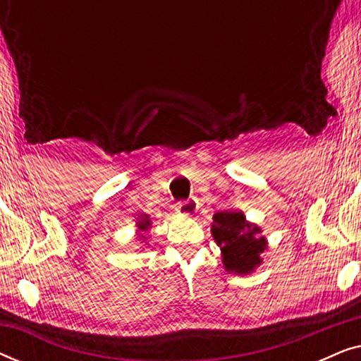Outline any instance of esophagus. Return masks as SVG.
<instances>
[{
  "label": "esophagus",
  "instance_id": "obj_1",
  "mask_svg": "<svg viewBox=\"0 0 361 361\" xmlns=\"http://www.w3.org/2000/svg\"><path fill=\"white\" fill-rule=\"evenodd\" d=\"M197 209H199V205H197V202L194 200H180L179 204H177V212L182 215H194Z\"/></svg>",
  "mask_w": 361,
  "mask_h": 361
}]
</instances>
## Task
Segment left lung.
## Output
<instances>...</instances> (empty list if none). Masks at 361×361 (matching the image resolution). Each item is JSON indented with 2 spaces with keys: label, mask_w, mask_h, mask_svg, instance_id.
<instances>
[{
  "label": "left lung",
  "mask_w": 361,
  "mask_h": 361,
  "mask_svg": "<svg viewBox=\"0 0 361 361\" xmlns=\"http://www.w3.org/2000/svg\"><path fill=\"white\" fill-rule=\"evenodd\" d=\"M212 233L221 248L226 271L246 274L261 263L259 255L266 248V240L259 236L258 226L246 224L241 212H216Z\"/></svg>",
  "instance_id": "left-lung-1"
}]
</instances>
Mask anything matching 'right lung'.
I'll list each match as a JSON object with an SVG mask.
<instances>
[{"mask_svg": "<svg viewBox=\"0 0 361 361\" xmlns=\"http://www.w3.org/2000/svg\"><path fill=\"white\" fill-rule=\"evenodd\" d=\"M137 226H140V230H147L151 226V221L147 220V219H142ZM142 238H145V236H142Z\"/></svg>", "mask_w": 361, "mask_h": 361, "instance_id": "1", "label": "right lung"}]
</instances>
